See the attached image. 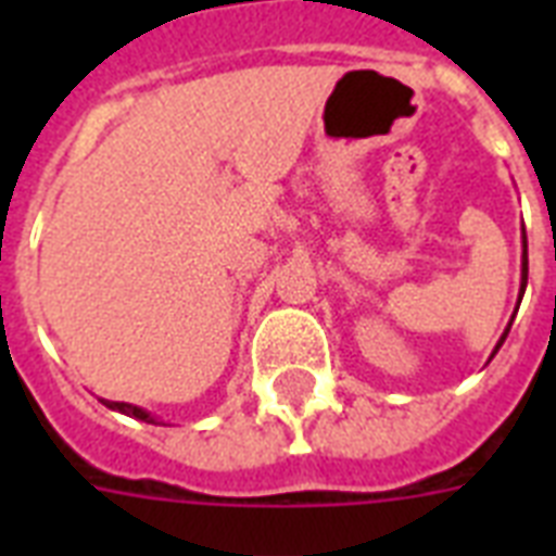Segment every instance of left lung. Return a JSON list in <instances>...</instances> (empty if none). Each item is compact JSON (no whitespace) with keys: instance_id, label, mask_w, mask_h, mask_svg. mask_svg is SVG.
I'll use <instances>...</instances> for the list:
<instances>
[{"instance_id":"obj_1","label":"left lung","mask_w":556,"mask_h":556,"mask_svg":"<svg viewBox=\"0 0 556 556\" xmlns=\"http://www.w3.org/2000/svg\"><path fill=\"white\" fill-rule=\"evenodd\" d=\"M526 286H528V242H526V236H522V294H526ZM519 300H522V296H519ZM505 338H508V329H505L502 340L496 343V349H493V355L500 352V346L505 343Z\"/></svg>"}]
</instances>
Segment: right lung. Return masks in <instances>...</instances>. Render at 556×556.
Wrapping results in <instances>:
<instances>
[{
  "instance_id": "obj_1",
  "label": "right lung",
  "mask_w": 556,
  "mask_h": 556,
  "mask_svg": "<svg viewBox=\"0 0 556 556\" xmlns=\"http://www.w3.org/2000/svg\"><path fill=\"white\" fill-rule=\"evenodd\" d=\"M109 409H117V413L129 415V418H138V421H147V424H155V418H152L147 409H141V406L135 404H124V401H106Z\"/></svg>"
}]
</instances>
